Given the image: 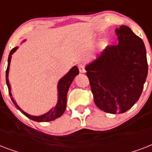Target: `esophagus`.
Returning a JSON list of instances; mask_svg holds the SVG:
<instances>
[{"mask_svg":"<svg viewBox=\"0 0 152 152\" xmlns=\"http://www.w3.org/2000/svg\"><path fill=\"white\" fill-rule=\"evenodd\" d=\"M78 68L80 72H85V67H84V65L83 64H79Z\"/></svg>","mask_w":152,"mask_h":152,"instance_id":"34e87169","label":"esophagus"}]
</instances>
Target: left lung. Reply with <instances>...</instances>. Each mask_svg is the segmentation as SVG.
Listing matches in <instances>:
<instances>
[{"mask_svg": "<svg viewBox=\"0 0 152 152\" xmlns=\"http://www.w3.org/2000/svg\"><path fill=\"white\" fill-rule=\"evenodd\" d=\"M116 34L118 45L107 46L85 69L95 105L113 114L125 113L137 102L148 72L143 40L124 25Z\"/></svg>", "mask_w": 152, "mask_h": 152, "instance_id": "obj_1", "label": "left lung"}]
</instances>
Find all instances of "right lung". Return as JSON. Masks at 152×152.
Here are the masks:
<instances>
[{
    "label": "right lung",
    "instance_id": "1",
    "mask_svg": "<svg viewBox=\"0 0 152 152\" xmlns=\"http://www.w3.org/2000/svg\"><path fill=\"white\" fill-rule=\"evenodd\" d=\"M18 47H15L11 50L9 56H8V67L6 69V83H7V86H8V91H9V95L12 97V94H11L10 91V84H9V81H8V71H9V66H10L11 58H12V55L16 50ZM79 74V69L76 66L72 67L71 70L68 72V73L62 77L60 81L58 82V85H57V89H58V101H57V106H55L54 108H53L50 111H49L48 113H45L43 115L41 116H31L29 115L28 113H25L24 111H23L18 106V105L15 103V102L14 101L13 98H11V99L12 101V102L15 104V106L22 112L25 116H27V118L31 119L33 121H38V122H45V121H50L55 120L56 118H60L61 116L64 113L65 109H66V101H67V93L69 91V88L71 85L72 82L73 80V79L75 78V76Z\"/></svg>",
    "mask_w": 152,
    "mask_h": 152
}]
</instances>
